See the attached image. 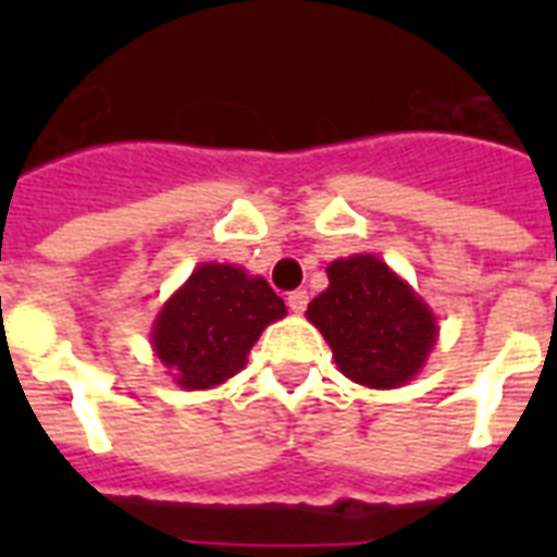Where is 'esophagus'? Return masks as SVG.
<instances>
[{
	"instance_id": "obj_1",
	"label": "esophagus",
	"mask_w": 557,
	"mask_h": 557,
	"mask_svg": "<svg viewBox=\"0 0 557 557\" xmlns=\"http://www.w3.org/2000/svg\"><path fill=\"white\" fill-rule=\"evenodd\" d=\"M306 306H309V295H306V288H297V292H292V295H288V309H292V312H306Z\"/></svg>"
}]
</instances>
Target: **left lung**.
<instances>
[{
  "instance_id": "1",
  "label": "left lung",
  "mask_w": 557,
  "mask_h": 557,
  "mask_svg": "<svg viewBox=\"0 0 557 557\" xmlns=\"http://www.w3.org/2000/svg\"><path fill=\"white\" fill-rule=\"evenodd\" d=\"M330 288L306 309L347 379L367 387H398L413 379L436 341L428 306L387 262L370 253L332 262Z\"/></svg>"
}]
</instances>
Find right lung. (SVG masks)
<instances>
[{"label": "right lung", "mask_w": 557, "mask_h": 557, "mask_svg": "<svg viewBox=\"0 0 557 557\" xmlns=\"http://www.w3.org/2000/svg\"><path fill=\"white\" fill-rule=\"evenodd\" d=\"M286 306L262 277L236 265L205 262L161 309L152 347L187 389L222 384L245 367V356Z\"/></svg>", "instance_id": "add662e5"}]
</instances>
